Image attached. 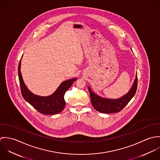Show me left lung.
Instances as JSON below:
<instances>
[{"label":"left lung","mask_w":160,"mask_h":160,"mask_svg":"<svg viewBox=\"0 0 160 160\" xmlns=\"http://www.w3.org/2000/svg\"><path fill=\"white\" fill-rule=\"evenodd\" d=\"M92 106L97 111L103 113H114L122 110L135 95L137 88V75L129 92L121 97L116 99L103 98L95 93L90 86H88Z\"/></svg>","instance_id":"left-lung-1"}]
</instances>
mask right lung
<instances>
[{
    "label": "right lung",
    "instance_id": "obj_1",
    "mask_svg": "<svg viewBox=\"0 0 160 160\" xmlns=\"http://www.w3.org/2000/svg\"><path fill=\"white\" fill-rule=\"evenodd\" d=\"M22 57L23 56L22 58ZM22 58L18 65V77L24 99L42 114H55L61 112L65 107V93L77 79L72 78L62 82L57 90L50 95L44 97L36 95L28 89L24 82L20 71Z\"/></svg>",
    "mask_w": 160,
    "mask_h": 160
}]
</instances>
